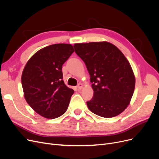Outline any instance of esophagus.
Masks as SVG:
<instances>
[{"mask_svg":"<svg viewBox=\"0 0 159 159\" xmlns=\"http://www.w3.org/2000/svg\"><path fill=\"white\" fill-rule=\"evenodd\" d=\"M83 86H84V85H83V84H81V83H80V84H78V86H77V88H78L79 89H82V88H83Z\"/></svg>","mask_w":159,"mask_h":159,"instance_id":"1","label":"esophagus"}]
</instances>
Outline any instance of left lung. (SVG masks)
<instances>
[{"mask_svg": "<svg viewBox=\"0 0 159 159\" xmlns=\"http://www.w3.org/2000/svg\"><path fill=\"white\" fill-rule=\"evenodd\" d=\"M75 52L90 75L93 98L87 101L91 112L112 118L127 108L135 87L130 63L118 47L107 41L75 43Z\"/></svg>", "mask_w": 159, "mask_h": 159, "instance_id": "obj_1", "label": "left lung"}]
</instances>
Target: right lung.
<instances>
[{
	"label": "right lung",
	"mask_w": 159,
	"mask_h": 159,
	"mask_svg": "<svg viewBox=\"0 0 159 159\" xmlns=\"http://www.w3.org/2000/svg\"><path fill=\"white\" fill-rule=\"evenodd\" d=\"M74 51L71 44L47 46L34 54L24 67L21 83L25 99L45 118H57L68 108L74 90L64 84L61 69Z\"/></svg>",
	"instance_id": "obj_1"
}]
</instances>
